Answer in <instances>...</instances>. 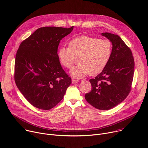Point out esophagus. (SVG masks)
<instances>
[{
    "label": "esophagus",
    "mask_w": 148,
    "mask_h": 148,
    "mask_svg": "<svg viewBox=\"0 0 148 148\" xmlns=\"http://www.w3.org/2000/svg\"><path fill=\"white\" fill-rule=\"evenodd\" d=\"M79 81L78 79H72V83L74 84V83H78Z\"/></svg>",
    "instance_id": "esophagus-1"
}]
</instances>
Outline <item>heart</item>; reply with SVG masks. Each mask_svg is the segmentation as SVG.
<instances>
[{"mask_svg": "<svg viewBox=\"0 0 148 148\" xmlns=\"http://www.w3.org/2000/svg\"><path fill=\"white\" fill-rule=\"evenodd\" d=\"M112 55V44L106 39L83 35L73 38L69 47H61L58 57L61 64L66 69L74 65L75 57H79L77 66L70 71V75L77 78L88 74L95 75L101 72L108 63Z\"/></svg>", "mask_w": 148, "mask_h": 148, "instance_id": "b5f03b06", "label": "heart"}]
</instances>
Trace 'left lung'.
<instances>
[{"label": "left lung", "instance_id": "8db88e82", "mask_svg": "<svg viewBox=\"0 0 148 148\" xmlns=\"http://www.w3.org/2000/svg\"><path fill=\"white\" fill-rule=\"evenodd\" d=\"M101 35L112 43V55L104 70L95 78L90 79L91 90L86 94L85 99L97 109L107 110L122 102L128 96L135 62L130 49L119 36L109 32Z\"/></svg>", "mask_w": 148, "mask_h": 148}]
</instances>
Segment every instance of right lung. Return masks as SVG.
Returning <instances> with one entry per match:
<instances>
[{"label": "right lung", "mask_w": 148, "mask_h": 148, "mask_svg": "<svg viewBox=\"0 0 148 148\" xmlns=\"http://www.w3.org/2000/svg\"><path fill=\"white\" fill-rule=\"evenodd\" d=\"M73 28H38L21 42L18 49L16 84L25 98L38 109L49 110L55 107L71 83V78L61 65L57 51L61 40Z\"/></svg>", "instance_id": "1"}]
</instances>
